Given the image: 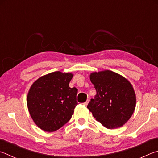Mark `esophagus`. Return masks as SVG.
<instances>
[{"mask_svg": "<svg viewBox=\"0 0 158 158\" xmlns=\"http://www.w3.org/2000/svg\"><path fill=\"white\" fill-rule=\"evenodd\" d=\"M89 100H87L86 102H85V103H84L83 104L85 105V106H87V105H88V103H89Z\"/></svg>", "mask_w": 158, "mask_h": 158, "instance_id": "1", "label": "esophagus"}]
</instances>
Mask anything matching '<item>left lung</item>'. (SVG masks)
Instances as JSON below:
<instances>
[{"label": "left lung", "mask_w": 158, "mask_h": 158, "mask_svg": "<svg viewBox=\"0 0 158 158\" xmlns=\"http://www.w3.org/2000/svg\"><path fill=\"white\" fill-rule=\"evenodd\" d=\"M90 81L96 94L87 108L94 117L108 129L122 126L131 117L136 106V95L131 82L109 70L93 72Z\"/></svg>", "instance_id": "1"}]
</instances>
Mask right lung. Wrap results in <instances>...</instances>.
I'll use <instances>...</instances> for the list:
<instances>
[{
	"label": "right lung",
	"mask_w": 158,
	"mask_h": 158,
	"mask_svg": "<svg viewBox=\"0 0 158 158\" xmlns=\"http://www.w3.org/2000/svg\"><path fill=\"white\" fill-rule=\"evenodd\" d=\"M73 76L52 72L40 77L30 87L27 108L36 125L43 131L54 132L71 119L77 105V89L69 87Z\"/></svg>",
	"instance_id": "right-lung-1"
}]
</instances>
